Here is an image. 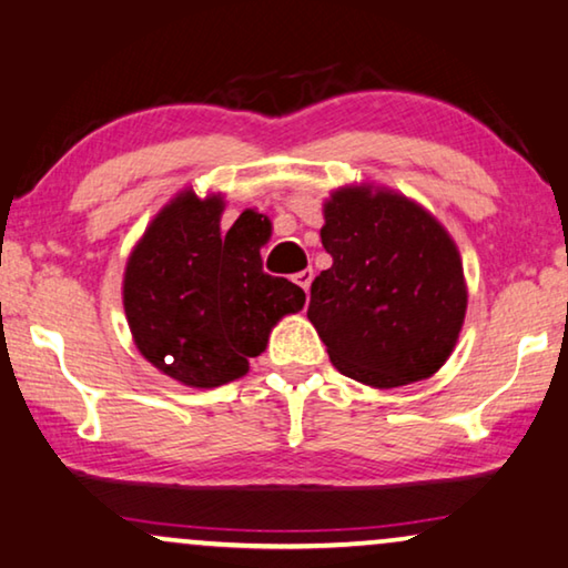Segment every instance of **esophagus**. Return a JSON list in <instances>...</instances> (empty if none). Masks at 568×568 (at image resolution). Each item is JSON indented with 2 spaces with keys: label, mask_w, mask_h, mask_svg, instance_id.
<instances>
[{
  "label": "esophagus",
  "mask_w": 568,
  "mask_h": 568,
  "mask_svg": "<svg viewBox=\"0 0 568 568\" xmlns=\"http://www.w3.org/2000/svg\"><path fill=\"white\" fill-rule=\"evenodd\" d=\"M293 280H296L301 288H304V291L308 293V288H312V280H314V270H312V267L301 270V272H296V275H293Z\"/></svg>",
  "instance_id": "34e87169"
}]
</instances>
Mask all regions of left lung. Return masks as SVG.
<instances>
[{"label": "left lung", "instance_id": "obj_1", "mask_svg": "<svg viewBox=\"0 0 568 568\" xmlns=\"http://www.w3.org/2000/svg\"><path fill=\"white\" fill-rule=\"evenodd\" d=\"M332 267L312 283L308 322L332 366L368 387L428 379L455 351L467 288L455 241L389 189L343 186L324 202Z\"/></svg>", "mask_w": 568, "mask_h": 568}]
</instances>
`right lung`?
<instances>
[{
  "mask_svg": "<svg viewBox=\"0 0 568 568\" xmlns=\"http://www.w3.org/2000/svg\"><path fill=\"white\" fill-rule=\"evenodd\" d=\"M223 196L181 192L148 225L124 272L134 345L186 387H221L248 372L285 314L306 293L262 270L270 221L254 210L221 231ZM172 363L165 364L164 358Z\"/></svg>",
  "mask_w": 568,
  "mask_h": 568,
  "instance_id": "1",
  "label": "right lung"
}]
</instances>
